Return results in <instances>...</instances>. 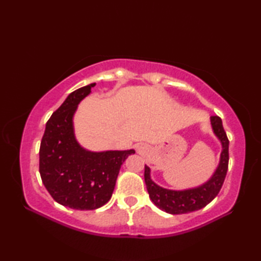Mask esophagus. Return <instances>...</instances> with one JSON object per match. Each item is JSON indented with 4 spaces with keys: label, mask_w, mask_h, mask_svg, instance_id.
<instances>
[{
    "label": "esophagus",
    "mask_w": 261,
    "mask_h": 261,
    "mask_svg": "<svg viewBox=\"0 0 261 261\" xmlns=\"http://www.w3.org/2000/svg\"><path fill=\"white\" fill-rule=\"evenodd\" d=\"M138 149H139V150H140V149H142V147H138Z\"/></svg>",
    "instance_id": "esophagus-1"
}]
</instances>
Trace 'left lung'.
<instances>
[{"label":"left lung","mask_w":261,"mask_h":261,"mask_svg":"<svg viewBox=\"0 0 261 261\" xmlns=\"http://www.w3.org/2000/svg\"><path fill=\"white\" fill-rule=\"evenodd\" d=\"M214 134L222 143L219 167L208 181L202 186L185 191H170L158 186L150 178V169L145 166V181L149 197L160 210L169 214H185L201 210L212 202L222 187L229 167V139L218 115L211 116Z\"/></svg>","instance_id":"left-lung-1"}]
</instances>
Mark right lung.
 Wrapping results in <instances>:
<instances>
[{"instance_id": "1", "label": "right lung", "mask_w": 261, "mask_h": 261, "mask_svg": "<svg viewBox=\"0 0 261 261\" xmlns=\"http://www.w3.org/2000/svg\"><path fill=\"white\" fill-rule=\"evenodd\" d=\"M93 83L70 93L47 121L39 150L43 185L57 203L75 210H95L107 204L114 191L121 165L135 150L91 152L77 143L73 115L91 93Z\"/></svg>"}]
</instances>
